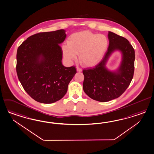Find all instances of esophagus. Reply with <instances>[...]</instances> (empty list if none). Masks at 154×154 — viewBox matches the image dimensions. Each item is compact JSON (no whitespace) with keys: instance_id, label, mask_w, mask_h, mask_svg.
<instances>
[{"instance_id":"esophagus-1","label":"esophagus","mask_w":154,"mask_h":154,"mask_svg":"<svg viewBox=\"0 0 154 154\" xmlns=\"http://www.w3.org/2000/svg\"><path fill=\"white\" fill-rule=\"evenodd\" d=\"M76 69H77V72H82V69L79 66H76Z\"/></svg>"}]
</instances>
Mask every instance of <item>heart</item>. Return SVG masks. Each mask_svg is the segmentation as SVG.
I'll return each instance as SVG.
<instances>
[{
	"label": "heart",
	"instance_id": "heart-1",
	"mask_svg": "<svg viewBox=\"0 0 154 154\" xmlns=\"http://www.w3.org/2000/svg\"><path fill=\"white\" fill-rule=\"evenodd\" d=\"M68 45L62 47L65 60L71 62L79 54V60L82 65L91 66L101 60L107 49V38L103 34H97L82 31L71 34Z\"/></svg>",
	"mask_w": 154,
	"mask_h": 154
}]
</instances>
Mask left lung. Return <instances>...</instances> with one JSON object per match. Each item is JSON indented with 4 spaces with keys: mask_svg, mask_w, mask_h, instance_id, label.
Instances as JSON below:
<instances>
[{
    "mask_svg": "<svg viewBox=\"0 0 154 154\" xmlns=\"http://www.w3.org/2000/svg\"><path fill=\"white\" fill-rule=\"evenodd\" d=\"M108 36L109 43L102 59L93 68L82 71L85 93L99 102H108L121 96L131 84L134 72L135 51L128 40L111 32ZM115 50L122 52L123 59L118 70L111 72L105 64Z\"/></svg>",
    "mask_w": 154,
    "mask_h": 154,
    "instance_id": "left-lung-1",
    "label": "left lung"
}]
</instances>
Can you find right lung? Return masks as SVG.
<instances>
[{
  "label": "right lung",
  "mask_w": 154,
  "mask_h": 154,
  "mask_svg": "<svg viewBox=\"0 0 154 154\" xmlns=\"http://www.w3.org/2000/svg\"><path fill=\"white\" fill-rule=\"evenodd\" d=\"M60 29L28 37L17 51L16 72L23 89L37 102L50 104L59 100L77 73L75 66L62 64L59 44L66 38Z\"/></svg>",
  "instance_id": "obj_1"
}]
</instances>
